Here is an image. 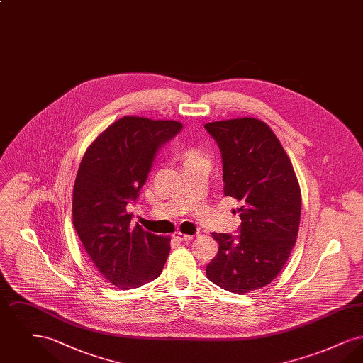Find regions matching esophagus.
Masks as SVG:
<instances>
[{
    "label": "esophagus",
    "instance_id": "1",
    "mask_svg": "<svg viewBox=\"0 0 363 363\" xmlns=\"http://www.w3.org/2000/svg\"><path fill=\"white\" fill-rule=\"evenodd\" d=\"M174 238L178 240V241H191L194 237L193 235H188V234H184L181 231H175L173 234Z\"/></svg>",
    "mask_w": 363,
    "mask_h": 363
}]
</instances>
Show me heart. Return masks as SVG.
<instances>
[{
  "mask_svg": "<svg viewBox=\"0 0 363 363\" xmlns=\"http://www.w3.org/2000/svg\"><path fill=\"white\" fill-rule=\"evenodd\" d=\"M200 155H201V154L197 152L196 150H188V151H185V154H184V163H185L186 160H189V159H193V157Z\"/></svg>",
  "mask_w": 363,
  "mask_h": 363,
  "instance_id": "obj_1",
  "label": "heart"
}]
</instances>
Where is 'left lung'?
Returning a JSON list of instances; mask_svg holds the SVG:
<instances>
[{
	"instance_id": "1",
	"label": "left lung",
	"mask_w": 363,
	"mask_h": 363,
	"mask_svg": "<svg viewBox=\"0 0 363 363\" xmlns=\"http://www.w3.org/2000/svg\"><path fill=\"white\" fill-rule=\"evenodd\" d=\"M223 163L225 196L241 203L237 238L212 233L219 252L207 277L230 293L269 284L291 255L301 222V188L293 163L265 122L245 117L204 125Z\"/></svg>"
}]
</instances>
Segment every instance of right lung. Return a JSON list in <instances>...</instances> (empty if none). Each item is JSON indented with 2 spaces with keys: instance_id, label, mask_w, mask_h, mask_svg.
<instances>
[{
  "instance_id": "obj_1",
  "label": "right lung",
  "mask_w": 363,
  "mask_h": 363,
  "mask_svg": "<svg viewBox=\"0 0 363 363\" xmlns=\"http://www.w3.org/2000/svg\"><path fill=\"white\" fill-rule=\"evenodd\" d=\"M182 123L125 116L95 138L76 175L72 216L95 269L120 290L136 289L160 275L170 237L130 225L128 204L136 201L156 151Z\"/></svg>"
}]
</instances>
